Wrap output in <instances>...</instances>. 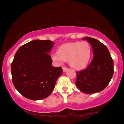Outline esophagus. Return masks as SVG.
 I'll use <instances>...</instances> for the list:
<instances>
[{
    "instance_id": "obj_1",
    "label": "esophagus",
    "mask_w": 124,
    "mask_h": 124,
    "mask_svg": "<svg viewBox=\"0 0 124 124\" xmlns=\"http://www.w3.org/2000/svg\"><path fill=\"white\" fill-rule=\"evenodd\" d=\"M67 70H68V68L62 67V71H63V72H65Z\"/></svg>"
}]
</instances>
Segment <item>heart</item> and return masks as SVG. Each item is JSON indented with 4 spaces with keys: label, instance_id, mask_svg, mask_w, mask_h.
Listing matches in <instances>:
<instances>
[{
    "label": "heart",
    "instance_id": "b5f03b06",
    "mask_svg": "<svg viewBox=\"0 0 124 124\" xmlns=\"http://www.w3.org/2000/svg\"><path fill=\"white\" fill-rule=\"evenodd\" d=\"M92 55V48L89 42H75L60 46L52 59L57 62H69V65L77 70L88 65Z\"/></svg>",
    "mask_w": 124,
    "mask_h": 124
}]
</instances>
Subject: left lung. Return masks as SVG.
<instances>
[{"instance_id": "8db88e82", "label": "left lung", "mask_w": 124, "mask_h": 124, "mask_svg": "<svg viewBox=\"0 0 124 124\" xmlns=\"http://www.w3.org/2000/svg\"><path fill=\"white\" fill-rule=\"evenodd\" d=\"M83 39L92 46L94 58L87 68L76 72V86L85 94L99 93L108 86L113 77V59L107 47L98 40L90 37Z\"/></svg>"}]
</instances>
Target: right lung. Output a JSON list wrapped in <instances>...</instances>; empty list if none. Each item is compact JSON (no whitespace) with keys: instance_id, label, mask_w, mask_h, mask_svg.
I'll return each instance as SVG.
<instances>
[{"instance_id":"right-lung-1","label":"right lung","mask_w":124,"mask_h":124,"mask_svg":"<svg viewBox=\"0 0 124 124\" xmlns=\"http://www.w3.org/2000/svg\"><path fill=\"white\" fill-rule=\"evenodd\" d=\"M54 43L50 40H34L20 47L11 64L12 79L17 90L33 101L41 100L54 90L62 67L52 66L48 53Z\"/></svg>"}]
</instances>
